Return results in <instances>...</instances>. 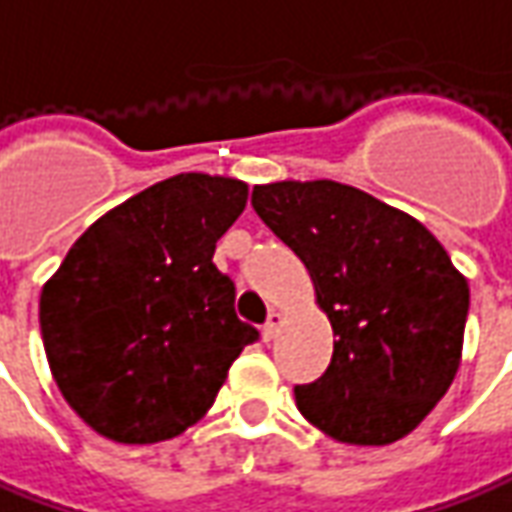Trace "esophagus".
Masks as SVG:
<instances>
[{
	"instance_id": "obj_1",
	"label": "esophagus",
	"mask_w": 512,
	"mask_h": 512,
	"mask_svg": "<svg viewBox=\"0 0 512 512\" xmlns=\"http://www.w3.org/2000/svg\"><path fill=\"white\" fill-rule=\"evenodd\" d=\"M280 325H283V314H277V311H271L269 322L263 325V342H271L277 333H280Z\"/></svg>"
}]
</instances>
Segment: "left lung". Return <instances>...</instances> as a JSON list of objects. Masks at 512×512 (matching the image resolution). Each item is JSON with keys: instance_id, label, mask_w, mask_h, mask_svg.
I'll use <instances>...</instances> for the list:
<instances>
[{"instance_id": "obj_1", "label": "left lung", "mask_w": 512, "mask_h": 512, "mask_svg": "<svg viewBox=\"0 0 512 512\" xmlns=\"http://www.w3.org/2000/svg\"><path fill=\"white\" fill-rule=\"evenodd\" d=\"M252 207L300 257L333 328L322 378L294 389L297 409L350 446L415 431L460 370L468 280L409 212L350 184H255Z\"/></svg>"}]
</instances>
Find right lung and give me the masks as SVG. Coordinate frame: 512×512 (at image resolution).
I'll use <instances>...</instances> for the list:
<instances>
[{"instance_id": "right-lung-1", "label": "right lung", "mask_w": 512, "mask_h": 512, "mask_svg": "<svg viewBox=\"0 0 512 512\" xmlns=\"http://www.w3.org/2000/svg\"><path fill=\"white\" fill-rule=\"evenodd\" d=\"M246 198L241 179L170 176L100 215L44 283L50 373L100 437L151 446L182 434L257 339L235 316V285L212 263Z\"/></svg>"}]
</instances>
